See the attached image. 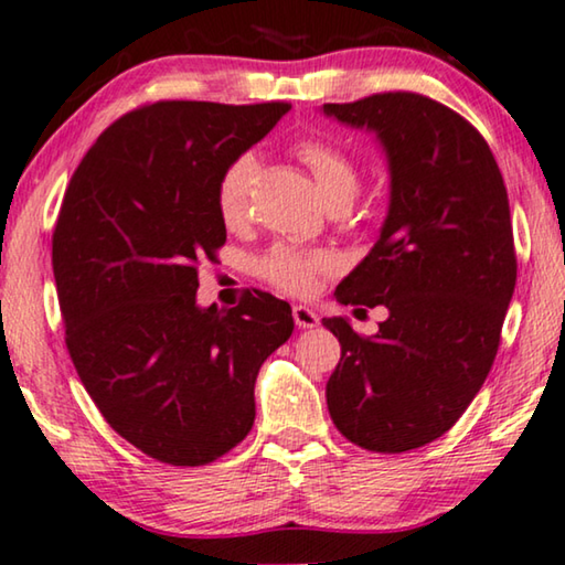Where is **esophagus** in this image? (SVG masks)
I'll use <instances>...</instances> for the list:
<instances>
[{"mask_svg":"<svg viewBox=\"0 0 565 565\" xmlns=\"http://www.w3.org/2000/svg\"><path fill=\"white\" fill-rule=\"evenodd\" d=\"M292 318H296L298 329H316L318 326L316 310H310L306 306H292Z\"/></svg>","mask_w":565,"mask_h":565,"instance_id":"esophagus-1","label":"esophagus"}]
</instances>
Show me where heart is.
Returning a JSON list of instances; mask_svg holds the SVG:
<instances>
[{"label":"heart","mask_w":565,"mask_h":565,"mask_svg":"<svg viewBox=\"0 0 565 565\" xmlns=\"http://www.w3.org/2000/svg\"><path fill=\"white\" fill-rule=\"evenodd\" d=\"M296 154L310 170L318 193L329 209H347L359 193V166L349 152L323 137H302L296 145ZM257 175V158L242 152L222 170L216 183V209L226 226L244 222L249 211V191ZM333 257L323 249H300L292 244H273L263 255L255 257L252 269L259 280L288 296H306L316 288L318 277L333 273Z\"/></svg>","instance_id":"b5f03b06"}]
</instances>
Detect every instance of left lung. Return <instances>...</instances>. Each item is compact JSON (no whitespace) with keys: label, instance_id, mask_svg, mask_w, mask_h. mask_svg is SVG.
<instances>
[{"label":"left lung","instance_id":"obj_1","mask_svg":"<svg viewBox=\"0 0 565 565\" xmlns=\"http://www.w3.org/2000/svg\"><path fill=\"white\" fill-rule=\"evenodd\" d=\"M323 111L377 132L390 160L380 239L337 288L343 306L390 316L374 337L323 318L341 343L326 403L351 444L413 451L461 418L500 349L518 280L507 188L479 129L428 96L384 92Z\"/></svg>","mask_w":565,"mask_h":565}]
</instances>
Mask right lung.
Returning a JSON list of instances; mask_svg holds the SVG:
<instances>
[{"instance_id":"right-lung-1","label":"right lung","mask_w":565,"mask_h":565,"mask_svg":"<svg viewBox=\"0 0 565 565\" xmlns=\"http://www.w3.org/2000/svg\"><path fill=\"white\" fill-rule=\"evenodd\" d=\"M288 102H154L109 125L78 162L53 232L65 347L104 420L154 461L203 466L255 423V382L292 333L265 290L195 306L199 267L226 226L222 170Z\"/></svg>"}]
</instances>
